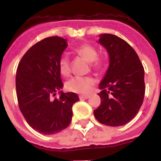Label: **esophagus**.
Masks as SVG:
<instances>
[{
  "label": "esophagus",
  "mask_w": 161,
  "mask_h": 161,
  "mask_svg": "<svg viewBox=\"0 0 161 161\" xmlns=\"http://www.w3.org/2000/svg\"><path fill=\"white\" fill-rule=\"evenodd\" d=\"M89 97H90L89 95H80V99H88V98Z\"/></svg>",
  "instance_id": "esophagus-1"
}]
</instances>
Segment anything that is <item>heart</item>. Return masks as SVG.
<instances>
[{
  "label": "heart",
  "mask_w": 161,
  "mask_h": 161,
  "mask_svg": "<svg viewBox=\"0 0 161 161\" xmlns=\"http://www.w3.org/2000/svg\"><path fill=\"white\" fill-rule=\"evenodd\" d=\"M75 52L81 55L89 62H92V65L95 68H100L103 65V59L97 57V51L94 47L89 44H82L75 48ZM59 72L64 76H68L70 72V61L67 55L64 54L59 59ZM95 80L92 77H76L71 78L66 82L65 87L68 90L79 93H86L90 91L94 85Z\"/></svg>",
  "instance_id": "b5f03b06"
}]
</instances>
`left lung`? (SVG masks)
<instances>
[{
  "instance_id": "obj_1",
  "label": "left lung",
  "mask_w": 161,
  "mask_h": 161,
  "mask_svg": "<svg viewBox=\"0 0 161 161\" xmlns=\"http://www.w3.org/2000/svg\"><path fill=\"white\" fill-rule=\"evenodd\" d=\"M109 55V67L99 84L101 105L93 114L99 123L123 126L136 117L145 93L144 69L135 50L116 35H99Z\"/></svg>"
}]
</instances>
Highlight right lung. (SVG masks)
<instances>
[{
  "instance_id": "right-lung-1",
  "label": "right lung",
  "mask_w": 161,
  "mask_h": 161,
  "mask_svg": "<svg viewBox=\"0 0 161 161\" xmlns=\"http://www.w3.org/2000/svg\"><path fill=\"white\" fill-rule=\"evenodd\" d=\"M67 39L49 37L31 47L18 64L16 90L19 109L28 124L43 135H54L70 124L77 94L64 93L59 59ZM57 92L60 97L53 98Z\"/></svg>"
}]
</instances>
